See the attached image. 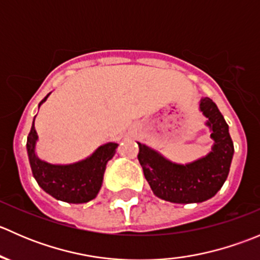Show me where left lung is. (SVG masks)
I'll return each mask as SVG.
<instances>
[{
    "mask_svg": "<svg viewBox=\"0 0 260 260\" xmlns=\"http://www.w3.org/2000/svg\"><path fill=\"white\" fill-rule=\"evenodd\" d=\"M200 111L208 118L214 146L208 156L187 165L169 161L154 149L138 142V161L157 198L176 204L203 203L222 187L234 154L229 125L210 98H203Z\"/></svg>",
    "mask_w": 260,
    "mask_h": 260,
    "instance_id": "left-lung-1",
    "label": "left lung"
}]
</instances>
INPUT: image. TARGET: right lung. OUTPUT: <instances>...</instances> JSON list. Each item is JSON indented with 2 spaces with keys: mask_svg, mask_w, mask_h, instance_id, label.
Wrapping results in <instances>:
<instances>
[{
  "mask_svg": "<svg viewBox=\"0 0 260 260\" xmlns=\"http://www.w3.org/2000/svg\"><path fill=\"white\" fill-rule=\"evenodd\" d=\"M50 93L39 103L48 99ZM35 122V118H34ZM27 136V154L31 170L39 186L56 200L70 204H83L98 195L103 182L107 162L114 156L117 143H107L99 147L91 156L72 165H51L41 161L35 153L38 133L35 125Z\"/></svg>",
  "mask_w": 260,
  "mask_h": 260,
  "instance_id": "add662e5",
  "label": "right lung"
}]
</instances>
